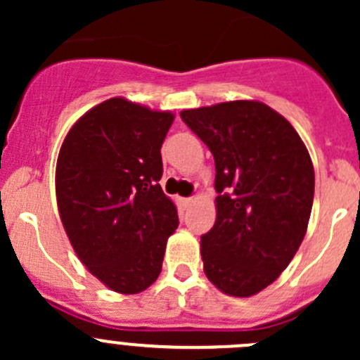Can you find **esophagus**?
Returning <instances> with one entry per match:
<instances>
[{"instance_id":"esophagus-1","label":"esophagus","mask_w":360,"mask_h":360,"mask_svg":"<svg viewBox=\"0 0 360 360\" xmlns=\"http://www.w3.org/2000/svg\"><path fill=\"white\" fill-rule=\"evenodd\" d=\"M195 198H181V203H183V207L186 209V207H190L191 203H193Z\"/></svg>"}]
</instances>
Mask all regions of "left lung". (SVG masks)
I'll return each mask as SVG.
<instances>
[{"mask_svg": "<svg viewBox=\"0 0 360 360\" xmlns=\"http://www.w3.org/2000/svg\"><path fill=\"white\" fill-rule=\"evenodd\" d=\"M216 163V223L202 235L207 278L221 292L249 297L288 268L314 203L307 146L282 115L259 101L181 111Z\"/></svg>", "mask_w": 360, "mask_h": 360, "instance_id": "obj_1", "label": "left lung"}]
</instances>
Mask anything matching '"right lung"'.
I'll return each mask as SVG.
<instances>
[{
	"label": "right lung",
	"mask_w": 360,
	"mask_h": 360,
	"mask_svg": "<svg viewBox=\"0 0 360 360\" xmlns=\"http://www.w3.org/2000/svg\"><path fill=\"white\" fill-rule=\"evenodd\" d=\"M170 111L112 97L69 129L56 169L59 216L86 270L120 294L150 288L179 224L158 184Z\"/></svg>",
	"instance_id": "right-lung-1"
}]
</instances>
